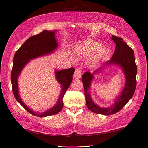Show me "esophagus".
<instances>
[{"mask_svg":"<svg viewBox=\"0 0 148 148\" xmlns=\"http://www.w3.org/2000/svg\"><path fill=\"white\" fill-rule=\"evenodd\" d=\"M82 75V71L80 69H76L74 74V79H80Z\"/></svg>","mask_w":148,"mask_h":148,"instance_id":"esophagus-1","label":"esophagus"}]
</instances>
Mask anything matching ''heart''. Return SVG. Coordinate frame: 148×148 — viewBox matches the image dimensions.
<instances>
[{"mask_svg":"<svg viewBox=\"0 0 148 148\" xmlns=\"http://www.w3.org/2000/svg\"><path fill=\"white\" fill-rule=\"evenodd\" d=\"M74 54L80 59L89 57L86 65L92 68L104 58L108 53V48L105 45H100L97 42L87 39L77 44L74 49Z\"/></svg>","mask_w":148,"mask_h":148,"instance_id":"obj_1","label":"heart"}]
</instances>
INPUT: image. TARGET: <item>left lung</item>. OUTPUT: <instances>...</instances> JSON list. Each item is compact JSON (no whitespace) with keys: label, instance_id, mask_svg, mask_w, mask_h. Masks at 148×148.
Masks as SVG:
<instances>
[{"label":"left lung","instance_id":"1","mask_svg":"<svg viewBox=\"0 0 148 148\" xmlns=\"http://www.w3.org/2000/svg\"><path fill=\"white\" fill-rule=\"evenodd\" d=\"M111 39L115 44V51L111 59L105 62L101 67L94 71V73H85L82 77L88 108L94 113L106 115L117 113L123 108L132 97L137 83V68L135 62L134 53L132 49L123 42L120 37L112 36ZM110 65H116L121 68L125 76V84L121 94L115 100L114 104L110 107H100L96 105L92 100L89 90L91 82L93 79L94 74L98 73L101 70Z\"/></svg>","mask_w":148,"mask_h":148}]
</instances>
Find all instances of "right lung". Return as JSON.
<instances>
[{"label": "right lung", "instance_id": "1", "mask_svg": "<svg viewBox=\"0 0 148 148\" xmlns=\"http://www.w3.org/2000/svg\"><path fill=\"white\" fill-rule=\"evenodd\" d=\"M57 30H44L40 34L31 37L16 51L13 59V66L11 74V82L13 94L17 101L28 112L34 116L44 117L53 115L59 112L63 106V97L73 80L74 68L56 70V79L61 85L62 90L56 104L46 111L38 113L31 110L25 104L19 95L18 78L22 71L30 62L43 56L53 53L58 47L56 34Z\"/></svg>", "mask_w": 148, "mask_h": 148}]
</instances>
